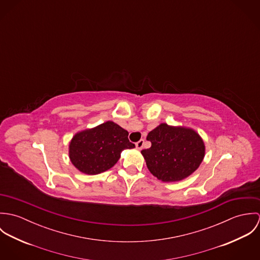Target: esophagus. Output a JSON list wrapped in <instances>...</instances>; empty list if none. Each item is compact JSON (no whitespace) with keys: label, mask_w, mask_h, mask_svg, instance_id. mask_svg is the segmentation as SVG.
Returning <instances> with one entry per match:
<instances>
[{"label":"esophagus","mask_w":260,"mask_h":260,"mask_svg":"<svg viewBox=\"0 0 260 260\" xmlns=\"http://www.w3.org/2000/svg\"><path fill=\"white\" fill-rule=\"evenodd\" d=\"M144 143H145V141H144L143 139L139 140V141L136 143V148L141 150V149L143 148V146H144Z\"/></svg>","instance_id":"34e87169"}]
</instances>
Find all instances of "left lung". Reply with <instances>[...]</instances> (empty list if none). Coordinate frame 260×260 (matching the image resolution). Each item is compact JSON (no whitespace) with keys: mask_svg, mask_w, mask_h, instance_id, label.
I'll return each instance as SVG.
<instances>
[{"mask_svg":"<svg viewBox=\"0 0 260 260\" xmlns=\"http://www.w3.org/2000/svg\"><path fill=\"white\" fill-rule=\"evenodd\" d=\"M151 147L141 151L149 171L164 182L179 181L192 174L203 160L205 146L192 129L160 124L149 132Z\"/></svg>","mask_w":260,"mask_h":260,"instance_id":"obj_1","label":"left lung"}]
</instances>
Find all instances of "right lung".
<instances>
[{"instance_id": "right-lung-1", "label": "right lung", "mask_w": 260, "mask_h": 260, "mask_svg": "<svg viewBox=\"0 0 260 260\" xmlns=\"http://www.w3.org/2000/svg\"><path fill=\"white\" fill-rule=\"evenodd\" d=\"M135 147L128 132L112 121L76 134L69 147L71 162L81 172L94 175L113 167L125 149Z\"/></svg>"}]
</instances>
